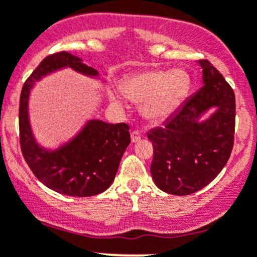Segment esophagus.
<instances>
[{
    "mask_svg": "<svg viewBox=\"0 0 257 257\" xmlns=\"http://www.w3.org/2000/svg\"><path fill=\"white\" fill-rule=\"evenodd\" d=\"M141 133H139L138 131H133L131 133V139H132V142H133V143H137V142L139 141V139H141Z\"/></svg>",
    "mask_w": 257,
    "mask_h": 257,
    "instance_id": "34e87169",
    "label": "esophagus"
}]
</instances>
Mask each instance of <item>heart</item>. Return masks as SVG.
<instances>
[{"label": "heart", "mask_w": 257, "mask_h": 257, "mask_svg": "<svg viewBox=\"0 0 257 257\" xmlns=\"http://www.w3.org/2000/svg\"><path fill=\"white\" fill-rule=\"evenodd\" d=\"M189 90V76L181 69L147 70L134 74L121 86V91L134 103L141 104L144 118L161 123L172 115L186 99ZM118 104L116 98H111Z\"/></svg>", "instance_id": "obj_1"}]
</instances>
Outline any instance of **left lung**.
Segmentation results:
<instances>
[{
  "mask_svg": "<svg viewBox=\"0 0 257 257\" xmlns=\"http://www.w3.org/2000/svg\"><path fill=\"white\" fill-rule=\"evenodd\" d=\"M203 86L163 126L147 134L153 144L151 173L159 189L174 196L200 191L227 163L233 147L236 104L232 88L207 60H200ZM210 108L215 111L200 119Z\"/></svg>",
  "mask_w": 257,
  "mask_h": 257,
  "instance_id": "left-lung-1",
  "label": "left lung"
}]
</instances>
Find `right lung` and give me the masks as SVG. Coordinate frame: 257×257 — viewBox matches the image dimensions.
<instances>
[{
	"label": "right lung",
	"mask_w": 257,
	"mask_h": 257,
	"mask_svg": "<svg viewBox=\"0 0 257 257\" xmlns=\"http://www.w3.org/2000/svg\"><path fill=\"white\" fill-rule=\"evenodd\" d=\"M62 68H71L90 78L99 75L80 57L66 51L45 57L22 86L19 114L21 151L32 173L50 189L71 197L95 196L108 189L115 178L121 157L131 143L129 126L93 119L59 148L51 151L40 147L30 125V91L44 76Z\"/></svg>",
	"instance_id": "add662e5"
}]
</instances>
